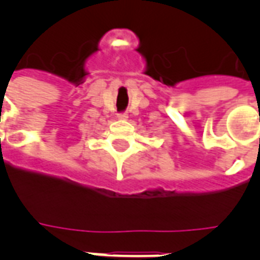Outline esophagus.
Instances as JSON below:
<instances>
[{
	"instance_id": "esophagus-1",
	"label": "esophagus",
	"mask_w": 260,
	"mask_h": 260,
	"mask_svg": "<svg viewBox=\"0 0 260 260\" xmlns=\"http://www.w3.org/2000/svg\"><path fill=\"white\" fill-rule=\"evenodd\" d=\"M118 118H120V120H126V118H128V113H126V112L118 113Z\"/></svg>"
}]
</instances>
